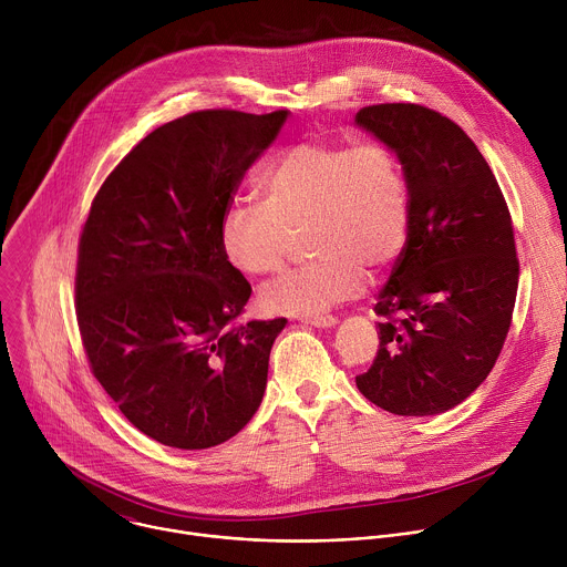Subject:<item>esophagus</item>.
<instances>
[{
  "label": "esophagus",
  "mask_w": 567,
  "mask_h": 567,
  "mask_svg": "<svg viewBox=\"0 0 567 567\" xmlns=\"http://www.w3.org/2000/svg\"><path fill=\"white\" fill-rule=\"evenodd\" d=\"M305 322L307 326H313V328H334L337 322H339V318L337 316H332V313H318V316H311V318H305Z\"/></svg>",
  "instance_id": "34e87169"
}]
</instances>
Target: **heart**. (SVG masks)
<instances>
[{
  "instance_id": "obj_1",
  "label": "heart",
  "mask_w": 567,
  "mask_h": 567,
  "mask_svg": "<svg viewBox=\"0 0 567 567\" xmlns=\"http://www.w3.org/2000/svg\"><path fill=\"white\" fill-rule=\"evenodd\" d=\"M265 202L235 199L219 224L226 260L247 276L282 267L293 233L307 225L311 262L260 289L269 313L311 318L354 298L365 267L394 265L411 237V190L399 156L383 143L305 141L262 175Z\"/></svg>"
}]
</instances>
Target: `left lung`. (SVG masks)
Instances as JSON below:
<instances>
[{
    "label": "left lung",
    "instance_id": "left-lung-1",
    "mask_svg": "<svg viewBox=\"0 0 567 567\" xmlns=\"http://www.w3.org/2000/svg\"><path fill=\"white\" fill-rule=\"evenodd\" d=\"M401 161L411 237L374 305L379 350L357 388L409 417L455 409L492 372L518 291L514 226L503 190L460 125L415 103L357 112Z\"/></svg>",
    "mask_w": 567,
    "mask_h": 567
}]
</instances>
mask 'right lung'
Instances as JSON below:
<instances>
[{"label":"right lung","mask_w":567,"mask_h":567,"mask_svg":"<svg viewBox=\"0 0 567 567\" xmlns=\"http://www.w3.org/2000/svg\"><path fill=\"white\" fill-rule=\"evenodd\" d=\"M287 110H202L156 127L110 173L80 233L78 330L94 377L147 437L210 449L256 415L287 318L239 326L251 285L219 224Z\"/></svg>","instance_id":"obj_1"}]
</instances>
